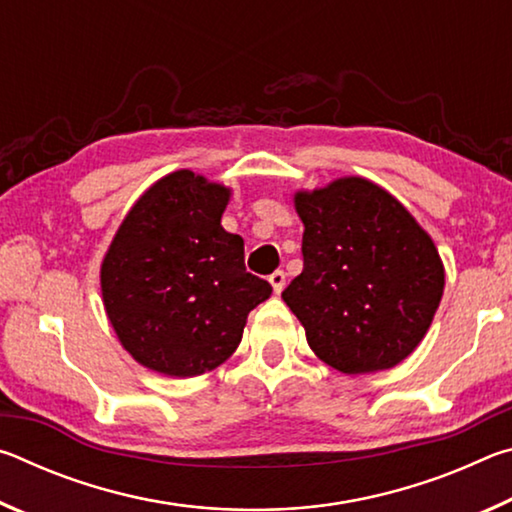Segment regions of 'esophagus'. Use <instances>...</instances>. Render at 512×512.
Masks as SVG:
<instances>
[{
	"mask_svg": "<svg viewBox=\"0 0 512 512\" xmlns=\"http://www.w3.org/2000/svg\"><path fill=\"white\" fill-rule=\"evenodd\" d=\"M268 282H271V287H273L275 293H282L284 284H287V273H284V271H275V273L268 275Z\"/></svg>",
	"mask_w": 512,
	"mask_h": 512,
	"instance_id": "obj_1",
	"label": "esophagus"
}]
</instances>
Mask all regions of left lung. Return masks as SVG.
I'll return each mask as SVG.
<instances>
[{
	"label": "left lung",
	"mask_w": 512,
	"mask_h": 512,
	"mask_svg": "<svg viewBox=\"0 0 512 512\" xmlns=\"http://www.w3.org/2000/svg\"><path fill=\"white\" fill-rule=\"evenodd\" d=\"M305 223L302 273L282 298L327 366L388 370L418 348L440 305L445 271L402 203L363 178L296 194Z\"/></svg>",
	"instance_id": "obj_1"
}]
</instances>
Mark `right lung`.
<instances>
[{"label": "right lung", "instance_id": "add662e5", "mask_svg": "<svg viewBox=\"0 0 512 512\" xmlns=\"http://www.w3.org/2000/svg\"><path fill=\"white\" fill-rule=\"evenodd\" d=\"M230 189L173 171L133 205L101 266L106 314L137 363L196 377L230 357L273 287L246 271L244 239L223 230Z\"/></svg>", "mask_w": 512, "mask_h": 512}]
</instances>
